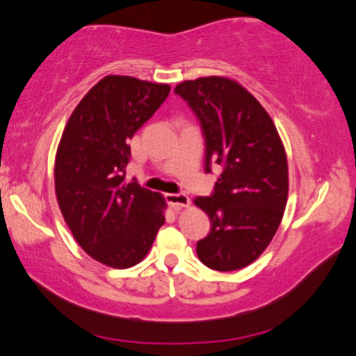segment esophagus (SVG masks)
I'll return each mask as SVG.
<instances>
[{
    "mask_svg": "<svg viewBox=\"0 0 356 356\" xmlns=\"http://www.w3.org/2000/svg\"><path fill=\"white\" fill-rule=\"evenodd\" d=\"M165 200H168V203L172 208H184L191 205V198L186 193H168Z\"/></svg>",
    "mask_w": 356,
    "mask_h": 356,
    "instance_id": "obj_1",
    "label": "esophagus"
}]
</instances>
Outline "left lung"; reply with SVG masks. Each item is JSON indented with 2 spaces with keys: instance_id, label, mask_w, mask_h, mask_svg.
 <instances>
[{
  "instance_id": "left-lung-1",
  "label": "left lung",
  "mask_w": 356,
  "mask_h": 356,
  "mask_svg": "<svg viewBox=\"0 0 356 356\" xmlns=\"http://www.w3.org/2000/svg\"><path fill=\"white\" fill-rule=\"evenodd\" d=\"M202 125L205 170L222 165L211 197L193 203L211 221L197 243L207 267L231 272L252 264L280 226L288 198V161L267 111L234 79L208 76L175 86Z\"/></svg>"
}]
</instances>
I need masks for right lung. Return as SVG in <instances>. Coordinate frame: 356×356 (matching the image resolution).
I'll return each mask as SVG.
<instances>
[{
  "mask_svg": "<svg viewBox=\"0 0 356 356\" xmlns=\"http://www.w3.org/2000/svg\"><path fill=\"white\" fill-rule=\"evenodd\" d=\"M169 84L111 74L76 106L55 156V193L76 243L107 267L141 262L164 225L161 193L125 181L129 140L169 96Z\"/></svg>",
  "mask_w": 356,
  "mask_h": 356,
  "instance_id": "obj_1",
  "label": "right lung"
}]
</instances>
